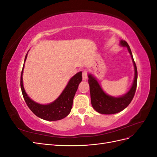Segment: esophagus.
<instances>
[{
	"mask_svg": "<svg viewBox=\"0 0 157 157\" xmlns=\"http://www.w3.org/2000/svg\"><path fill=\"white\" fill-rule=\"evenodd\" d=\"M88 78V71L86 70H84L82 72V79L84 80H86Z\"/></svg>",
	"mask_w": 157,
	"mask_h": 157,
	"instance_id": "esophagus-1",
	"label": "esophagus"
}]
</instances>
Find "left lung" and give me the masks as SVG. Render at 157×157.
Returning <instances> with one entry per match:
<instances>
[{"label": "left lung", "instance_id": "8db88e82", "mask_svg": "<svg viewBox=\"0 0 157 157\" xmlns=\"http://www.w3.org/2000/svg\"><path fill=\"white\" fill-rule=\"evenodd\" d=\"M121 45L127 47L128 52L132 57L135 69V77L133 84L130 90L125 95L119 98L108 96L103 91L97 80L92 75H88V83L92 105L95 110L101 114L111 115V114H115L124 110L130 103L136 93L137 82V71L136 65L134 58H133L130 48L127 42L123 40H121Z\"/></svg>", "mask_w": 157, "mask_h": 157}]
</instances>
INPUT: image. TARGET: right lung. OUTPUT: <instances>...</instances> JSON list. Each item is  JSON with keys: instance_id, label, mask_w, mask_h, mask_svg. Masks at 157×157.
Listing matches in <instances>:
<instances>
[{"instance_id": "add662e5", "label": "right lung", "mask_w": 157, "mask_h": 157, "mask_svg": "<svg viewBox=\"0 0 157 157\" xmlns=\"http://www.w3.org/2000/svg\"><path fill=\"white\" fill-rule=\"evenodd\" d=\"M27 56V54L25 56L24 63L25 62ZM23 68L24 64L21 74V89L24 100L31 111L38 117L46 121H59L67 117L72 109L73 98L78 89V84L82 81V72L77 73L70 79L67 86L56 101L48 105H41L33 101L25 92L22 78Z\"/></svg>"}]
</instances>
